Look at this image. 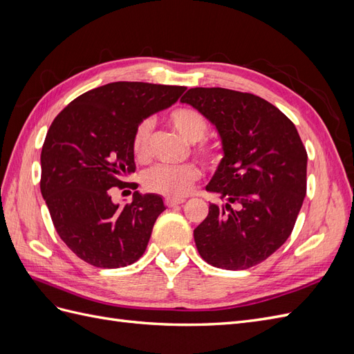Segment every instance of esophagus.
<instances>
[{"label":"esophagus","mask_w":354,"mask_h":354,"mask_svg":"<svg viewBox=\"0 0 354 354\" xmlns=\"http://www.w3.org/2000/svg\"><path fill=\"white\" fill-rule=\"evenodd\" d=\"M185 201L183 199H173V198H167L165 199V205L167 207H177V205H181V203H183Z\"/></svg>","instance_id":"obj_1"}]
</instances>
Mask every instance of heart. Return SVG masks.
<instances>
[{
	"mask_svg": "<svg viewBox=\"0 0 354 354\" xmlns=\"http://www.w3.org/2000/svg\"><path fill=\"white\" fill-rule=\"evenodd\" d=\"M168 122L174 130L192 143L194 153L202 164L208 167L216 165L221 159L220 147L205 138L208 133V122L198 111L180 106L168 113ZM152 121L143 120L136 127L131 138V151L137 160L146 162L151 158ZM201 178V169L196 164H183L178 167L158 165L145 174V186L153 194L173 199H181L190 194V190Z\"/></svg>",
	"mask_w": 354,
	"mask_h": 354,
	"instance_id": "b5f03b06",
	"label": "heart"
}]
</instances>
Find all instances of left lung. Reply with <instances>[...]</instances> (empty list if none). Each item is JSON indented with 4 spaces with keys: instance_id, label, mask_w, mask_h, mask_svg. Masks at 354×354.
I'll use <instances>...</instances> for the list:
<instances>
[{
    "instance_id": "left-lung-1",
    "label": "left lung",
    "mask_w": 354,
    "mask_h": 354,
    "mask_svg": "<svg viewBox=\"0 0 354 354\" xmlns=\"http://www.w3.org/2000/svg\"><path fill=\"white\" fill-rule=\"evenodd\" d=\"M180 102L217 127L224 149L207 186L224 203H209L194 232L196 248L218 269H250L292 233L307 192L306 147L294 122L255 94L196 87Z\"/></svg>"
}]
</instances>
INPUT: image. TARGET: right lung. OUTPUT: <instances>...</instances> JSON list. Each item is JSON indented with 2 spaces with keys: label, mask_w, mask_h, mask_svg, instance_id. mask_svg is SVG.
I'll return each instance as SVG.
<instances>
[{
  "label": "right lung",
  "mask_w": 354,
  "mask_h": 354,
  "mask_svg": "<svg viewBox=\"0 0 354 354\" xmlns=\"http://www.w3.org/2000/svg\"><path fill=\"white\" fill-rule=\"evenodd\" d=\"M186 87L118 81L72 100L51 122L41 151L39 189L60 239L85 263L120 269L136 263L165 209L162 198L134 192L124 207L116 189H137L131 138L143 118L177 102Z\"/></svg>",
  "instance_id": "right-lung-1"
}]
</instances>
